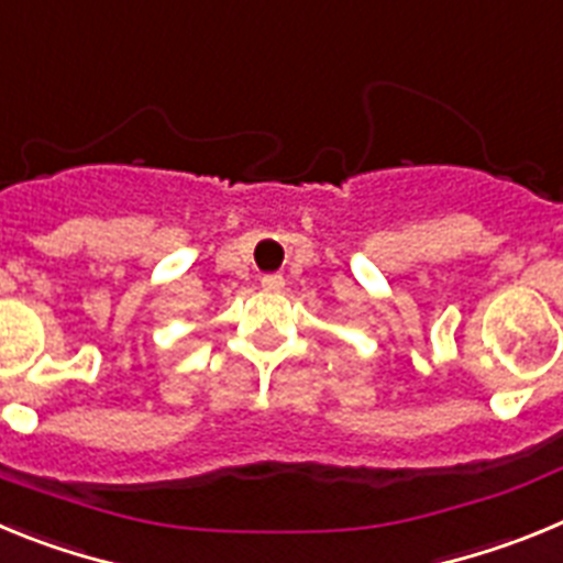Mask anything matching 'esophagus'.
I'll use <instances>...</instances> for the list:
<instances>
[{
    "label": "esophagus",
    "mask_w": 563,
    "mask_h": 563,
    "mask_svg": "<svg viewBox=\"0 0 563 563\" xmlns=\"http://www.w3.org/2000/svg\"><path fill=\"white\" fill-rule=\"evenodd\" d=\"M262 287L271 292H278L285 287V276H282V273H265V276H262Z\"/></svg>",
    "instance_id": "1"
}]
</instances>
